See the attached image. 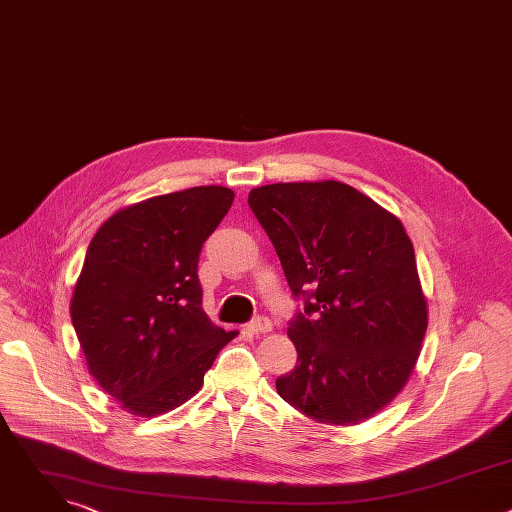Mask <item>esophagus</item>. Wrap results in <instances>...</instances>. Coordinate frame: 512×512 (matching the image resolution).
I'll return each instance as SVG.
<instances>
[{
  "label": "esophagus",
  "instance_id": "34e87169",
  "mask_svg": "<svg viewBox=\"0 0 512 512\" xmlns=\"http://www.w3.org/2000/svg\"><path fill=\"white\" fill-rule=\"evenodd\" d=\"M247 330L251 332V334H267V332H271L273 330V324H271V320L269 318H257V320H253L249 326H247Z\"/></svg>",
  "mask_w": 512,
  "mask_h": 512
}]
</instances>
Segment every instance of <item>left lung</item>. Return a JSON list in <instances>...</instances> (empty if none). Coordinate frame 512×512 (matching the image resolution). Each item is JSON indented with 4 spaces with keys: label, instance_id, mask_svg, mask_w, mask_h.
Wrapping results in <instances>:
<instances>
[{
    "label": "left lung",
    "instance_id": "obj_1",
    "mask_svg": "<svg viewBox=\"0 0 512 512\" xmlns=\"http://www.w3.org/2000/svg\"><path fill=\"white\" fill-rule=\"evenodd\" d=\"M249 206L306 298L287 328L298 364L275 381L279 397L326 425L373 417L407 385L427 330L403 223L336 180L259 186Z\"/></svg>",
    "mask_w": 512,
    "mask_h": 512
}]
</instances>
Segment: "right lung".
Instances as JSON below:
<instances>
[{
    "mask_svg": "<svg viewBox=\"0 0 512 512\" xmlns=\"http://www.w3.org/2000/svg\"><path fill=\"white\" fill-rule=\"evenodd\" d=\"M235 200L196 186L117 210L93 237L70 318L99 387L137 417L194 397L204 373L239 332L202 310L198 255Z\"/></svg>",
    "mask_w": 512,
    "mask_h": 512,
    "instance_id": "right-lung-1",
    "label": "right lung"
}]
</instances>
